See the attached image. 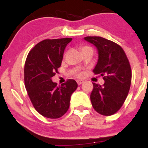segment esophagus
Masks as SVG:
<instances>
[{"label": "esophagus", "mask_w": 148, "mask_h": 148, "mask_svg": "<svg viewBox=\"0 0 148 148\" xmlns=\"http://www.w3.org/2000/svg\"><path fill=\"white\" fill-rule=\"evenodd\" d=\"M76 82H77V84H78V85H81L83 84V83H84V81H82V80H77V81H76Z\"/></svg>", "instance_id": "1"}]
</instances>
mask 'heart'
Listing matches in <instances>:
<instances>
[{
	"instance_id": "b5f03b06",
	"label": "heart",
	"mask_w": 148,
	"mask_h": 148,
	"mask_svg": "<svg viewBox=\"0 0 148 148\" xmlns=\"http://www.w3.org/2000/svg\"><path fill=\"white\" fill-rule=\"evenodd\" d=\"M86 49H92L90 47H82V49H81V50H86ZM78 76H82V74H78Z\"/></svg>"
}]
</instances>
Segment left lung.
Here are the masks:
<instances>
[{"label": "left lung", "mask_w": 148, "mask_h": 148, "mask_svg": "<svg viewBox=\"0 0 148 148\" xmlns=\"http://www.w3.org/2000/svg\"><path fill=\"white\" fill-rule=\"evenodd\" d=\"M84 40L96 47L98 61L93 72L103 76V86L92 83V105L103 115H111L121 108L132 81V69L125 51L118 44L101 37H86Z\"/></svg>", "instance_id": "left-lung-1"}]
</instances>
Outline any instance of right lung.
Masks as SVG:
<instances>
[{
    "label": "right lung",
    "instance_id": "add662e5",
    "mask_svg": "<svg viewBox=\"0 0 148 148\" xmlns=\"http://www.w3.org/2000/svg\"><path fill=\"white\" fill-rule=\"evenodd\" d=\"M72 40H43L31 49L25 60V89L34 108L46 118L62 117L69 109L71 95L78 87L73 79L59 86L51 80L60 67L66 46Z\"/></svg>",
    "mask_w": 148,
    "mask_h": 148
}]
</instances>
